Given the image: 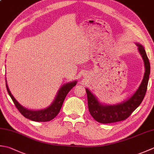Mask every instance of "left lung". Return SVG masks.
I'll use <instances>...</instances> for the list:
<instances>
[{
    "label": "left lung",
    "mask_w": 154,
    "mask_h": 154,
    "mask_svg": "<svg viewBox=\"0 0 154 154\" xmlns=\"http://www.w3.org/2000/svg\"><path fill=\"white\" fill-rule=\"evenodd\" d=\"M136 44L144 62L145 73L138 89L130 99L119 104L103 105L89 89H86L89 112L97 122L108 124L126 120L139 106L145 97L150 74V64L144 48L139 44Z\"/></svg>",
    "instance_id": "obj_1"
}]
</instances>
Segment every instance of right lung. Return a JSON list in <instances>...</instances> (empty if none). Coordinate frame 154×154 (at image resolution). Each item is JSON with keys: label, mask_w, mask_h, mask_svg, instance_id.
Instances as JSON below:
<instances>
[{"label": "right lung", "mask_w": 154, "mask_h": 154, "mask_svg": "<svg viewBox=\"0 0 154 154\" xmlns=\"http://www.w3.org/2000/svg\"><path fill=\"white\" fill-rule=\"evenodd\" d=\"M76 84L77 81H74L63 85L60 88V89L59 90L56 97L55 98L54 101L52 103L51 105L49 106L46 109L39 110H29L26 109L24 106H22L20 104L18 103V101L14 99V97L11 94L8 87L7 83H6V89H7L8 94L11 97L16 107L17 108V109L20 111V112L25 118L31 120L35 121V122H48V121H50L52 119H54L57 115L58 113L60 112L62 104L63 103V101L65 97H66L67 93L69 92L72 88L76 85Z\"/></svg>", "instance_id": "add662e5"}]
</instances>
